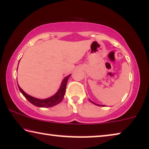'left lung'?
<instances>
[{"label":"left lung","instance_id":"left-lung-1","mask_svg":"<svg viewBox=\"0 0 149 149\" xmlns=\"http://www.w3.org/2000/svg\"><path fill=\"white\" fill-rule=\"evenodd\" d=\"M89 101H90L91 103H93V104H95V105H97V106H99V107H104V105H100V104H96V103H95V102H92V101H91V100H89Z\"/></svg>","mask_w":149,"mask_h":149}]
</instances>
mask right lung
Listing matches in <instances>:
<instances>
[{
    "label": "right lung",
    "instance_id": "obj_1",
    "mask_svg": "<svg viewBox=\"0 0 149 149\" xmlns=\"http://www.w3.org/2000/svg\"><path fill=\"white\" fill-rule=\"evenodd\" d=\"M18 64H19V63H18ZM70 74H69L68 76L66 77L64 79H63L62 83H61L60 88H59L58 91H57L54 95H53L52 96L47 97V98L45 99H38L33 96H31V95L27 94V93L19 86V85L17 84V85L18 87H19L20 92H21L22 94H23L24 96L33 105L36 106V107L42 108L52 107H54V106H56L58 104L61 102L63 98H64L65 92H66L67 81H68V79L69 77H70Z\"/></svg>",
    "mask_w": 149,
    "mask_h": 149
}]
</instances>
